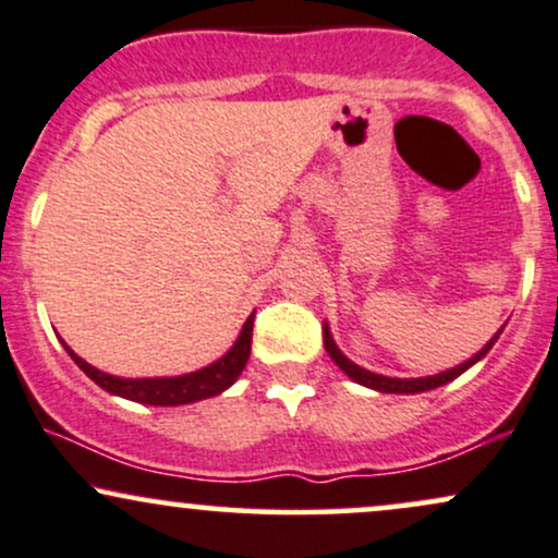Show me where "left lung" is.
I'll list each match as a JSON object with an SVG mask.
<instances>
[{
    "instance_id": "obj_1",
    "label": "left lung",
    "mask_w": 558,
    "mask_h": 558,
    "mask_svg": "<svg viewBox=\"0 0 558 558\" xmlns=\"http://www.w3.org/2000/svg\"><path fill=\"white\" fill-rule=\"evenodd\" d=\"M498 336H501V330H498L496 336H493L490 341L485 343L483 349H480L475 356H472V360L462 362V364H459V367H453V369H446V373H438V375H430V377H386V375L369 373V369L360 367V364H354L351 360H345V356L341 354V349H338L336 341H332L328 325H325V328H323L325 351H328V354H330V360L336 362L338 367H341L343 373L351 377V380L360 383V386H367V388H373V390H380V393H422V390H433V388H438V386H446V383H451L453 377H459L462 373H466V369H470L472 364L483 360V356L488 354V351L493 349V343L498 341Z\"/></svg>"
}]
</instances>
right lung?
Returning a JSON list of instances; mask_svg holds the SVG:
<instances>
[{
	"mask_svg": "<svg viewBox=\"0 0 558 558\" xmlns=\"http://www.w3.org/2000/svg\"><path fill=\"white\" fill-rule=\"evenodd\" d=\"M252 328L254 315L243 323L239 341L230 345L226 356H220V360L209 364V367L178 377H138V380H131V377H114L92 367L88 362H83L70 345H65V341H62V345L68 349L70 360L78 364L83 373L92 377L96 386L105 388L107 393L123 396V399L138 403H151V407H181V403H194L209 399V396L222 393V390H228L235 380H239V375L248 362V354H252Z\"/></svg>",
	"mask_w": 558,
	"mask_h": 558,
	"instance_id": "right-lung-1",
	"label": "right lung"
}]
</instances>
